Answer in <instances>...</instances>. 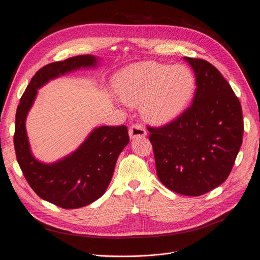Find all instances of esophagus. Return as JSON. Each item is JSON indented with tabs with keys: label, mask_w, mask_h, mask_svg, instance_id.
<instances>
[{
	"label": "esophagus",
	"mask_w": 260,
	"mask_h": 260,
	"mask_svg": "<svg viewBox=\"0 0 260 260\" xmlns=\"http://www.w3.org/2000/svg\"><path fill=\"white\" fill-rule=\"evenodd\" d=\"M129 135L132 140H134V139H137V137L147 135V132L142 124H133L129 128Z\"/></svg>",
	"instance_id": "obj_1"
}]
</instances>
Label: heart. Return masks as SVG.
Instances as JSON below:
<instances>
[{"mask_svg":"<svg viewBox=\"0 0 260 260\" xmlns=\"http://www.w3.org/2000/svg\"><path fill=\"white\" fill-rule=\"evenodd\" d=\"M120 100L134 106L141 102L144 117L159 125L179 115L190 102L195 78L182 65L140 62L121 70L115 79Z\"/></svg>","mask_w":260,"mask_h":260,"instance_id":"b5f03b06","label":"heart"}]
</instances>
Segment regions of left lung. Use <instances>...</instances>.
I'll return each instance as SVG.
<instances>
[{
  "instance_id": "8db88e82",
  "label": "left lung",
  "mask_w": 260,
  "mask_h": 260,
  "mask_svg": "<svg viewBox=\"0 0 260 260\" xmlns=\"http://www.w3.org/2000/svg\"><path fill=\"white\" fill-rule=\"evenodd\" d=\"M195 73L193 103L159 128L148 127L159 180L173 192L200 196L228 178L239 152V100L221 73L202 58L184 57Z\"/></svg>"
}]
</instances>
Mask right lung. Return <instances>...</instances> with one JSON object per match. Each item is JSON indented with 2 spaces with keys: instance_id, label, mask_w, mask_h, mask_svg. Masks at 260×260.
Returning <instances> with one entry per match:
<instances>
[{
  "instance_id": "right-lung-1",
  "label": "right lung",
  "mask_w": 260,
  "mask_h": 260,
  "mask_svg": "<svg viewBox=\"0 0 260 260\" xmlns=\"http://www.w3.org/2000/svg\"><path fill=\"white\" fill-rule=\"evenodd\" d=\"M93 55H78L41 68L30 81L15 114L13 143L21 170L31 189L42 198L63 209L90 205L108 188L117 157L129 143L126 126L95 128L70 155L53 164H44L30 151L25 121L38 89L49 80L80 68L95 67Z\"/></svg>"
}]
</instances>
